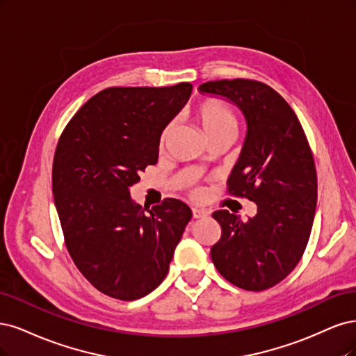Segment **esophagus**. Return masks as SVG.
<instances>
[{
	"instance_id": "1",
	"label": "esophagus",
	"mask_w": 356,
	"mask_h": 356,
	"mask_svg": "<svg viewBox=\"0 0 356 356\" xmlns=\"http://www.w3.org/2000/svg\"><path fill=\"white\" fill-rule=\"evenodd\" d=\"M207 214L209 213L205 211V210H202V209H197V207L192 209V217H193V219H200V217H204V216H207Z\"/></svg>"
}]
</instances>
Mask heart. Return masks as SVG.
Listing matches in <instances>:
<instances>
[{"mask_svg": "<svg viewBox=\"0 0 356 356\" xmlns=\"http://www.w3.org/2000/svg\"><path fill=\"white\" fill-rule=\"evenodd\" d=\"M192 117L198 122V125L207 139L223 131L235 133L238 129V120L235 117L234 111L229 106H226L225 103L214 99H205L200 102L198 105L193 108ZM171 129H173L171 125H167L161 137H159V145L161 146L165 145L167 139L171 134Z\"/></svg>", "mask_w": 356, "mask_h": 356, "instance_id": "b5f03b06", "label": "heart"}]
</instances>
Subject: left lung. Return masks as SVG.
Wrapping results in <instances>:
<instances>
[{"label":"left lung","instance_id":"1","mask_svg":"<svg viewBox=\"0 0 356 356\" xmlns=\"http://www.w3.org/2000/svg\"><path fill=\"white\" fill-rule=\"evenodd\" d=\"M200 93L226 97L244 113L247 136L227 192L257 205L247 222L227 210L213 213L222 236L211 260L239 289L268 290L289 277L311 236L318 189L311 146L291 106L266 84L219 79L201 84Z\"/></svg>","mask_w":356,"mask_h":356}]
</instances>
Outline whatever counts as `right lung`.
Returning <instances> with one entry per match:
<instances>
[{"label": "right lung", "instance_id": "1", "mask_svg": "<svg viewBox=\"0 0 356 356\" xmlns=\"http://www.w3.org/2000/svg\"><path fill=\"white\" fill-rule=\"evenodd\" d=\"M191 93L189 83L105 88L57 143L51 185L66 248L86 280L113 299L137 300L164 281L192 217L180 200L149 210L130 197Z\"/></svg>", "mask_w": 356, "mask_h": 356}]
</instances>
